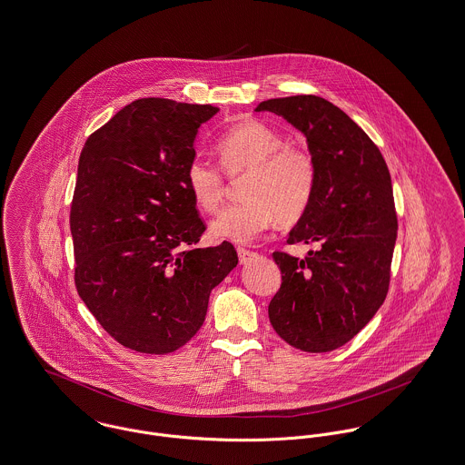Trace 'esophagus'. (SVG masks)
Here are the masks:
<instances>
[{"mask_svg":"<svg viewBox=\"0 0 465 465\" xmlns=\"http://www.w3.org/2000/svg\"><path fill=\"white\" fill-rule=\"evenodd\" d=\"M237 254H239V262L241 263H248L251 258L256 256L254 251L246 250V248H237Z\"/></svg>","mask_w":465,"mask_h":465,"instance_id":"34e87169","label":"esophagus"}]
</instances>
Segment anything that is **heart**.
<instances>
[{"instance_id":"heart-1","label":"heart","mask_w":465,"mask_h":465,"mask_svg":"<svg viewBox=\"0 0 465 465\" xmlns=\"http://www.w3.org/2000/svg\"><path fill=\"white\" fill-rule=\"evenodd\" d=\"M219 166L228 179L244 177L242 203L224 209L211 224L215 239L251 242L274 224H293L310 211L319 166L315 155L258 120H244L226 129L214 144ZM214 164L194 157L185 168V185L196 207L215 213L228 193L226 179Z\"/></svg>"}]
</instances>
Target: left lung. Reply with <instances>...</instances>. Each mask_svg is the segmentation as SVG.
<instances>
[{
    "instance_id": "left-lung-1",
    "label": "left lung",
    "mask_w": 465,
    "mask_h": 465,
    "mask_svg": "<svg viewBox=\"0 0 465 465\" xmlns=\"http://www.w3.org/2000/svg\"><path fill=\"white\" fill-rule=\"evenodd\" d=\"M283 116L317 159L313 203L288 244H317L306 258L274 251L282 286L269 321L288 345L331 352L351 341L382 306L391 280L396 211L388 164L368 134L332 103L293 95L260 103Z\"/></svg>"
}]
</instances>
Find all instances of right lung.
Segmentation results:
<instances>
[{
  "label": "right lung",
  "mask_w": 465,
  "mask_h": 465,
  "mask_svg": "<svg viewBox=\"0 0 465 465\" xmlns=\"http://www.w3.org/2000/svg\"><path fill=\"white\" fill-rule=\"evenodd\" d=\"M219 109L138 99L81 150L71 207L74 282L107 334L143 354H170L202 327L209 297L237 265L230 242L198 248L207 230L185 185L194 138Z\"/></svg>",
  "instance_id": "obj_1"
}]
</instances>
